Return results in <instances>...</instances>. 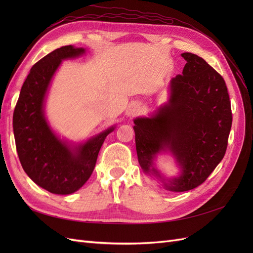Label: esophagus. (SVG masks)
Here are the masks:
<instances>
[{
	"mask_svg": "<svg viewBox=\"0 0 253 253\" xmlns=\"http://www.w3.org/2000/svg\"><path fill=\"white\" fill-rule=\"evenodd\" d=\"M137 112H138V106H137L136 104L129 105L126 110V115L127 116H134L135 114H137Z\"/></svg>",
	"mask_w": 253,
	"mask_h": 253,
	"instance_id": "esophagus-1",
	"label": "esophagus"
}]
</instances>
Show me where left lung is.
Masks as SVG:
<instances>
[{
	"label": "left lung",
	"instance_id": "left-lung-1",
	"mask_svg": "<svg viewBox=\"0 0 253 253\" xmlns=\"http://www.w3.org/2000/svg\"><path fill=\"white\" fill-rule=\"evenodd\" d=\"M181 57L187 63L182 75L171 80L169 103L153 118L134 120L140 167L173 192L192 190L209 177L225 156L232 126L230 98L221 75L194 53ZM164 148H169L183 168L179 178L168 182L151 164L152 156Z\"/></svg>",
	"mask_w": 253,
	"mask_h": 253
}]
</instances>
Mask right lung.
<instances>
[{
  "instance_id": "1",
  "label": "right lung",
  "mask_w": 253,
  "mask_h": 253,
  "mask_svg": "<svg viewBox=\"0 0 253 253\" xmlns=\"http://www.w3.org/2000/svg\"><path fill=\"white\" fill-rule=\"evenodd\" d=\"M84 52L72 45L49 52L33 66L13 111V134L22 168L38 186L55 194H71L93 173L99 151L114 127L75 150L53 134L44 118L43 101L61 61Z\"/></svg>"
}]
</instances>
